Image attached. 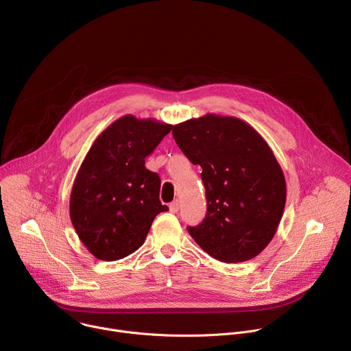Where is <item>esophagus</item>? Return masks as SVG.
<instances>
[{
  "mask_svg": "<svg viewBox=\"0 0 351 351\" xmlns=\"http://www.w3.org/2000/svg\"><path fill=\"white\" fill-rule=\"evenodd\" d=\"M179 207H180V203H179V199H176V202H173V203L169 204V211L175 214V213H178Z\"/></svg>",
  "mask_w": 351,
  "mask_h": 351,
  "instance_id": "esophagus-1",
  "label": "esophagus"
}]
</instances>
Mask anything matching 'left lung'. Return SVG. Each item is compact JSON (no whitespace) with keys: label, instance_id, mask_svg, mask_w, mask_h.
<instances>
[{"label":"left lung","instance_id":"obj_1","mask_svg":"<svg viewBox=\"0 0 351 351\" xmlns=\"http://www.w3.org/2000/svg\"><path fill=\"white\" fill-rule=\"evenodd\" d=\"M173 138L203 168L207 215L187 228L213 258L236 264L257 257L274 239L286 204V180L263 136L234 117L207 114L178 123Z\"/></svg>","mask_w":351,"mask_h":351}]
</instances>
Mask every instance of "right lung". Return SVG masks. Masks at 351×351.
I'll return each mask as SVG.
<instances>
[{
	"mask_svg": "<svg viewBox=\"0 0 351 351\" xmlns=\"http://www.w3.org/2000/svg\"><path fill=\"white\" fill-rule=\"evenodd\" d=\"M154 118L123 115L94 140L75 178L69 215L88 250L101 261H117L144 243L160 202V176L145 168V157L171 132Z\"/></svg>",
	"mask_w": 351,
	"mask_h": 351,
	"instance_id": "1",
	"label": "right lung"
}]
</instances>
